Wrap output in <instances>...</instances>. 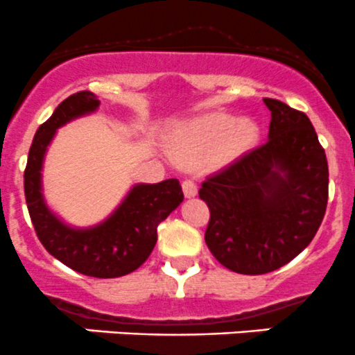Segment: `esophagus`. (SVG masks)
<instances>
[{
  "mask_svg": "<svg viewBox=\"0 0 355 355\" xmlns=\"http://www.w3.org/2000/svg\"><path fill=\"white\" fill-rule=\"evenodd\" d=\"M182 193H184L186 198H193L198 193V188H196V182L191 181V179H184L182 181Z\"/></svg>",
  "mask_w": 355,
  "mask_h": 355,
  "instance_id": "esophagus-1",
  "label": "esophagus"
}]
</instances>
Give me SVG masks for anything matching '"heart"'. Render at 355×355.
Masks as SVG:
<instances>
[{"instance_id": "heart-1", "label": "heart", "mask_w": 355, "mask_h": 355, "mask_svg": "<svg viewBox=\"0 0 355 355\" xmlns=\"http://www.w3.org/2000/svg\"><path fill=\"white\" fill-rule=\"evenodd\" d=\"M257 138L259 129L252 121H238L224 112H212L174 128L169 150L182 164L205 160L226 164L250 150Z\"/></svg>"}]
</instances>
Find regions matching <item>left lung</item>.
I'll list each match as a JSON object with an SVG mask.
<instances>
[{
  "label": "left lung",
  "mask_w": 355,
  "mask_h": 355,
  "mask_svg": "<svg viewBox=\"0 0 355 355\" xmlns=\"http://www.w3.org/2000/svg\"><path fill=\"white\" fill-rule=\"evenodd\" d=\"M269 136L202 182L210 210L205 243L240 275L288 264L312 241L328 203V160L304 112L272 98Z\"/></svg>",
  "instance_id": "1"
}]
</instances>
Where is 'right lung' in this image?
I'll list each match as a JSON object with an SVG mask.
<instances>
[{
  "label": "right lung",
  "instance_id": "obj_1",
  "mask_svg": "<svg viewBox=\"0 0 355 355\" xmlns=\"http://www.w3.org/2000/svg\"><path fill=\"white\" fill-rule=\"evenodd\" d=\"M100 107L91 91L70 94L40 125L29 150L24 191L37 238L60 262L93 278H119L136 271L152 254L157 227L182 202L178 179L136 184L110 217L93 227H70L60 220L43 196L41 171L44 153L58 128Z\"/></svg>",
  "mask_w": 355,
  "mask_h": 355
}]
</instances>
